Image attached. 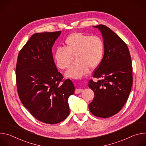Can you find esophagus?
Segmentation results:
<instances>
[{
  "instance_id": "esophagus-1",
  "label": "esophagus",
  "mask_w": 146,
  "mask_h": 146,
  "mask_svg": "<svg viewBox=\"0 0 146 146\" xmlns=\"http://www.w3.org/2000/svg\"><path fill=\"white\" fill-rule=\"evenodd\" d=\"M82 91V89H76L75 90V94H78L80 92H81Z\"/></svg>"
}]
</instances>
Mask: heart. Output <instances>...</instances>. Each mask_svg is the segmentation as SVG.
Wrapping results in <instances>:
<instances>
[{"label": "heart", "mask_w": 146, "mask_h": 146, "mask_svg": "<svg viewBox=\"0 0 146 146\" xmlns=\"http://www.w3.org/2000/svg\"><path fill=\"white\" fill-rule=\"evenodd\" d=\"M104 51L105 44L100 37L74 33L66 38L64 48H58L55 51L54 60L59 69L65 70L74 56L75 64L68 70L66 76L78 78L88 73V67L94 69L99 65Z\"/></svg>", "instance_id": "b5f03b06"}]
</instances>
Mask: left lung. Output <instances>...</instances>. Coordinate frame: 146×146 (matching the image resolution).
I'll return each instance as SVG.
<instances>
[{"instance_id":"obj_1","label":"left lung","mask_w":146,"mask_h":146,"mask_svg":"<svg viewBox=\"0 0 146 146\" xmlns=\"http://www.w3.org/2000/svg\"><path fill=\"white\" fill-rule=\"evenodd\" d=\"M102 33L105 44L103 59L94 72L88 87L95 97L88 105L95 116L108 118L118 113L125 104L132 86V65L127 45L104 25L94 26Z\"/></svg>"}]
</instances>
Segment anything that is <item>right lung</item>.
<instances>
[{"mask_svg":"<svg viewBox=\"0 0 146 146\" xmlns=\"http://www.w3.org/2000/svg\"><path fill=\"white\" fill-rule=\"evenodd\" d=\"M61 31L33 35L19 51L15 69L17 91L23 105L37 120L49 124L69 114V97L75 87L70 79L60 84L52 48Z\"/></svg>","mask_w":146,"mask_h":146,"instance_id":"obj_1","label":"right lung"}]
</instances>
